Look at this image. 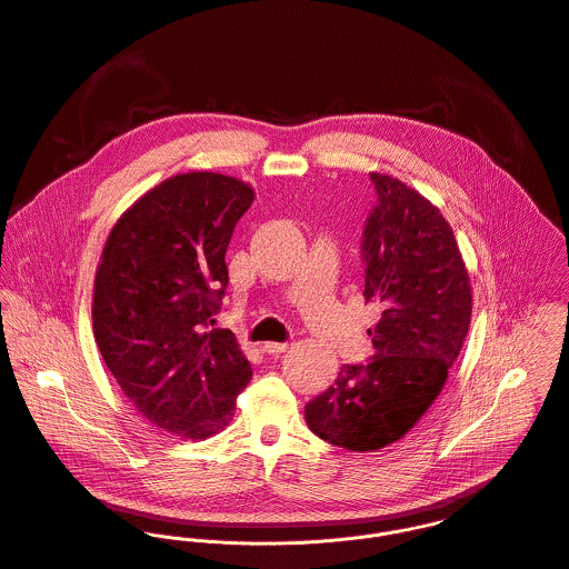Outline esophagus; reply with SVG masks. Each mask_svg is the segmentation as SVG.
Listing matches in <instances>:
<instances>
[{
	"label": "esophagus",
	"mask_w": 569,
	"mask_h": 569,
	"mask_svg": "<svg viewBox=\"0 0 569 569\" xmlns=\"http://www.w3.org/2000/svg\"><path fill=\"white\" fill-rule=\"evenodd\" d=\"M292 347V342H263V351L270 356H279L283 351H288Z\"/></svg>",
	"instance_id": "1"
}]
</instances>
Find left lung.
<instances>
[{"mask_svg": "<svg viewBox=\"0 0 569 569\" xmlns=\"http://www.w3.org/2000/svg\"><path fill=\"white\" fill-rule=\"evenodd\" d=\"M378 202L362 232L365 299L382 306L367 330L373 356L342 365L306 405L315 436L347 451L398 442L440 396L470 326L472 288L453 228L416 189L371 173Z\"/></svg>", "mask_w": 569, "mask_h": 569, "instance_id": "1", "label": "left lung"}]
</instances>
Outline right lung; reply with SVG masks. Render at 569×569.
Listing matches in <instances>:
<instances>
[{
	"label": "right lung",
	"instance_id": "1",
	"mask_svg": "<svg viewBox=\"0 0 569 569\" xmlns=\"http://www.w3.org/2000/svg\"><path fill=\"white\" fill-rule=\"evenodd\" d=\"M250 184L191 171L167 178L116 222L94 279L92 326L129 402L182 440L232 420L252 369L230 330H216L232 228Z\"/></svg>",
	"mask_w": 569,
	"mask_h": 569
}]
</instances>
